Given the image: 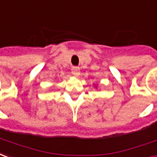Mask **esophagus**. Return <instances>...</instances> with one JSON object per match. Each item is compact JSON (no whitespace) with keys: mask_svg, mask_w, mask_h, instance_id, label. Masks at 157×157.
Wrapping results in <instances>:
<instances>
[{"mask_svg":"<svg viewBox=\"0 0 157 157\" xmlns=\"http://www.w3.org/2000/svg\"><path fill=\"white\" fill-rule=\"evenodd\" d=\"M71 72L74 75H75V76H78L79 75H80V68L78 67H73L72 69H71Z\"/></svg>","mask_w":157,"mask_h":157,"instance_id":"esophagus-1","label":"esophagus"}]
</instances>
